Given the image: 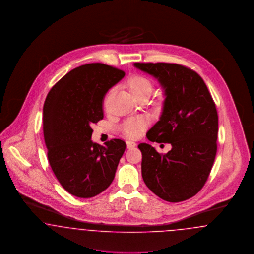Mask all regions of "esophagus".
<instances>
[{
  "label": "esophagus",
  "mask_w": 254,
  "mask_h": 254,
  "mask_svg": "<svg viewBox=\"0 0 254 254\" xmlns=\"http://www.w3.org/2000/svg\"><path fill=\"white\" fill-rule=\"evenodd\" d=\"M135 145H136V144L132 141H127V148H133Z\"/></svg>",
  "instance_id": "esophagus-1"
}]
</instances>
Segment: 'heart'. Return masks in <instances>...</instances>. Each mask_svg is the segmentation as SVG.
I'll use <instances>...</instances> for the list:
<instances>
[{"mask_svg": "<svg viewBox=\"0 0 254 254\" xmlns=\"http://www.w3.org/2000/svg\"><path fill=\"white\" fill-rule=\"evenodd\" d=\"M126 86L131 96L138 99L144 95L149 96L153 88V84L152 81L146 76L141 74H133L127 79ZM146 126L147 122L143 117L129 118L124 122L122 126V131L127 137L135 139L144 132Z\"/></svg>", "mask_w": 254, "mask_h": 254, "instance_id": "b5f03b06", "label": "heart"}]
</instances>
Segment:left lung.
Instances as JSON below:
<instances>
[{
    "instance_id": "obj_1",
    "label": "left lung",
    "mask_w": 254,
    "mask_h": 254,
    "mask_svg": "<svg viewBox=\"0 0 254 254\" xmlns=\"http://www.w3.org/2000/svg\"><path fill=\"white\" fill-rule=\"evenodd\" d=\"M158 78L166 92L164 110L146 133L150 142L169 143L167 154L148 144L142 152V176L161 199L178 203L198 193L207 180L217 152L218 114L202 77L173 63H135Z\"/></svg>"
}]
</instances>
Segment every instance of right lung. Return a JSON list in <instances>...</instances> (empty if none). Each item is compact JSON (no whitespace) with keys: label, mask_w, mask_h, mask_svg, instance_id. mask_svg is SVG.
<instances>
[{"label":"right lung","mask_w":254,"mask_h":254,"mask_svg":"<svg viewBox=\"0 0 254 254\" xmlns=\"http://www.w3.org/2000/svg\"><path fill=\"white\" fill-rule=\"evenodd\" d=\"M125 72L92 63L66 73L51 87L43 109L49 165L61 186L79 198L96 196L112 183L126 143H92L93 124L104 118V99Z\"/></svg>","instance_id":"right-lung-1"}]
</instances>
